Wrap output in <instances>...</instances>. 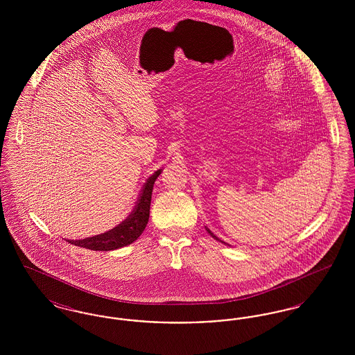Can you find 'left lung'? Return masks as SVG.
Returning a JSON list of instances; mask_svg holds the SVG:
<instances>
[{"label":"left lung","instance_id":"8db88e82","mask_svg":"<svg viewBox=\"0 0 355 355\" xmlns=\"http://www.w3.org/2000/svg\"><path fill=\"white\" fill-rule=\"evenodd\" d=\"M205 227H206V226H205ZM206 232H207V233H209V234H210V236H213V238H214V239H217V241H220V242H222V243H225V242H223V241H220V238H218V236H216V234H213V233H211V232H210V229H207V227H206ZM225 245H227V243H225Z\"/></svg>","mask_w":355,"mask_h":355}]
</instances>
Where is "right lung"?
I'll return each mask as SVG.
<instances>
[{
  "mask_svg": "<svg viewBox=\"0 0 355 355\" xmlns=\"http://www.w3.org/2000/svg\"><path fill=\"white\" fill-rule=\"evenodd\" d=\"M161 171L162 169L154 171V174L148 178V181L142 187L135 210L126 217V220H122L116 227L97 236H86L81 239H67L69 243L96 252L116 250L133 243L135 239L144 233L149 222L153 186Z\"/></svg>",
  "mask_w": 355,
  "mask_h": 355,
  "instance_id": "1",
  "label": "right lung"
}]
</instances>
